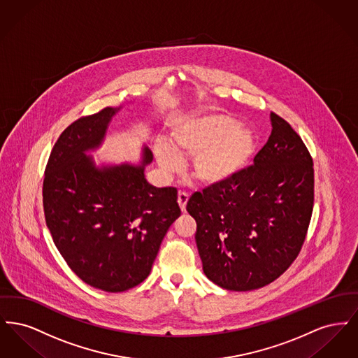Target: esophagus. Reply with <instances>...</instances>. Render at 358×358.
I'll return each instance as SVG.
<instances>
[{
  "label": "esophagus",
  "mask_w": 358,
  "mask_h": 358,
  "mask_svg": "<svg viewBox=\"0 0 358 358\" xmlns=\"http://www.w3.org/2000/svg\"><path fill=\"white\" fill-rule=\"evenodd\" d=\"M187 200H189V194H187V193H185V192H180V193H178L177 203L180 205V208H181V210H182V212H185V210H187Z\"/></svg>",
  "instance_id": "1"
}]
</instances>
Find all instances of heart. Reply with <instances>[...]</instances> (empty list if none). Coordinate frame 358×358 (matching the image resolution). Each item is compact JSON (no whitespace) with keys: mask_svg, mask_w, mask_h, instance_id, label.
Listing matches in <instances>:
<instances>
[{"mask_svg":"<svg viewBox=\"0 0 358 358\" xmlns=\"http://www.w3.org/2000/svg\"><path fill=\"white\" fill-rule=\"evenodd\" d=\"M171 148L159 142L155 157L166 173L181 168V157H192V174L205 187L225 185L248 171L257 152L255 133L224 114L187 115L176 120Z\"/></svg>","mask_w":358,"mask_h":358,"instance_id":"obj_1","label":"heart"}]
</instances>
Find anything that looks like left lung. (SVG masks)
Segmentation results:
<instances>
[{
	"instance_id": "8db88e82",
	"label": "left lung",
	"mask_w": 358,
	"mask_h": 358,
	"mask_svg": "<svg viewBox=\"0 0 358 358\" xmlns=\"http://www.w3.org/2000/svg\"><path fill=\"white\" fill-rule=\"evenodd\" d=\"M273 133L254 165L234 181L192 194L196 244L209 280L222 289L267 286L289 267L306 238L314 204L311 155L271 113Z\"/></svg>"
}]
</instances>
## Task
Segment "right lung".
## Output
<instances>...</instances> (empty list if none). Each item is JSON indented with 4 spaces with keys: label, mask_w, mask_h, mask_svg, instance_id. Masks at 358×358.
<instances>
[{
    "label": "right lung",
    "mask_w": 358,
    "mask_h": 358,
    "mask_svg": "<svg viewBox=\"0 0 358 358\" xmlns=\"http://www.w3.org/2000/svg\"><path fill=\"white\" fill-rule=\"evenodd\" d=\"M120 107L75 120L52 149L43 185L45 222L69 268L87 285L122 292L143 282L159 245L180 217L176 187H155L145 178L153 162L143 145L138 164L96 165Z\"/></svg>",
    "instance_id": "add662e5"
}]
</instances>
